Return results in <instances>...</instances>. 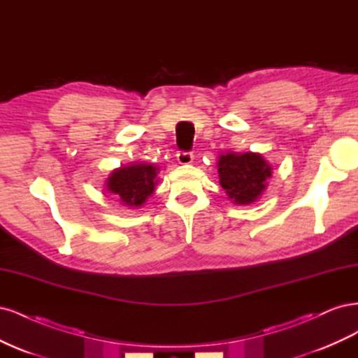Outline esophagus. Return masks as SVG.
I'll return each instance as SVG.
<instances>
[{"label":"esophagus","mask_w":358,"mask_h":358,"mask_svg":"<svg viewBox=\"0 0 358 358\" xmlns=\"http://www.w3.org/2000/svg\"><path fill=\"white\" fill-rule=\"evenodd\" d=\"M176 158L179 161V164L187 166V164H191L192 159H194V155H192V152H185V150H179Z\"/></svg>","instance_id":"34e87169"}]
</instances>
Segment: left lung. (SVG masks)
<instances>
[{
	"label": "left lung",
	"mask_w": 358,
	"mask_h": 358,
	"mask_svg": "<svg viewBox=\"0 0 358 358\" xmlns=\"http://www.w3.org/2000/svg\"><path fill=\"white\" fill-rule=\"evenodd\" d=\"M218 173L220 185L229 199L236 204H249L266 189L272 167L259 154L227 152L220 155Z\"/></svg>",
	"instance_id": "left-lung-1"
}]
</instances>
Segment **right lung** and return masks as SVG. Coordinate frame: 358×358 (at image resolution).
<instances>
[{
	"label": "right lung",
	"instance_id": "right-lung-1",
	"mask_svg": "<svg viewBox=\"0 0 358 358\" xmlns=\"http://www.w3.org/2000/svg\"><path fill=\"white\" fill-rule=\"evenodd\" d=\"M157 173L158 169L155 166L137 162V164L112 171L106 187L107 191L115 194L125 206L138 208L154 192L157 185Z\"/></svg>",
	"mask_w": 358,
	"mask_h": 358
}]
</instances>
